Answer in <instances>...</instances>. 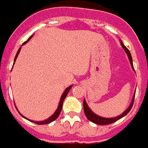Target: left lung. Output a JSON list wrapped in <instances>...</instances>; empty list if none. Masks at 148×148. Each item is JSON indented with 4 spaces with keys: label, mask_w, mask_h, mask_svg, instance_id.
Segmentation results:
<instances>
[{
    "label": "left lung",
    "mask_w": 148,
    "mask_h": 148,
    "mask_svg": "<svg viewBox=\"0 0 148 148\" xmlns=\"http://www.w3.org/2000/svg\"><path fill=\"white\" fill-rule=\"evenodd\" d=\"M121 45H122V47L125 50V52H127V56H128V58H129L130 63H131V65L132 67V69H134V67H133V64H132V55H131V53H130L129 50L127 49L126 47L124 46V45L123 44V42L121 41ZM135 70V69H134ZM136 95V94H135ZM135 95L133 96L132 98V101L131 103V104H130L129 108H127V109L123 113H122L121 115H119V116H117V117H114V118H103V117H100V116H97L96 114H94V113L90 110V108H88V104L86 103L85 99H84V113H85V116L87 117V119L90 120L91 122L95 123L96 124H99V125H107V124H110V123H112L116 122L117 120H119V119H121L122 117L123 116H125L127 114V113L129 112L130 110L132 109V108L133 103H134V99H135Z\"/></svg>",
    "instance_id": "8db88e82"
}]
</instances>
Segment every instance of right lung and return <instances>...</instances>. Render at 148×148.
Wrapping results in <instances>:
<instances>
[{
    "label": "right lung",
    "instance_id": "obj_1",
    "mask_svg": "<svg viewBox=\"0 0 148 148\" xmlns=\"http://www.w3.org/2000/svg\"><path fill=\"white\" fill-rule=\"evenodd\" d=\"M31 37H32V36H30V37L28 39V40H26L25 42L24 43L23 45H25L26 42H28L29 40L31 39ZM21 48H20V49H18L17 52H16V55L15 59H14V63H15L16 59V57H17V56H18L19 52H20V51H21ZM72 86H69L68 88L65 89V91L64 92L62 96H61V98H60V103H59V106H58V108H57V109H56V111L55 112V113H54V114H53L52 116H50L49 119H45V120H44V121H40V122H36V121H33V120H30V121H31V122H32V123H36V124H40V125H42V124H48V123H49L52 122V121H54L55 119H57V117L59 116L61 110H62L63 102H64V99H65V97L67 96V95H68L69 92L70 91V89L72 88ZM23 117H24V116H23Z\"/></svg>",
    "mask_w": 148,
    "mask_h": 148
}]
</instances>
